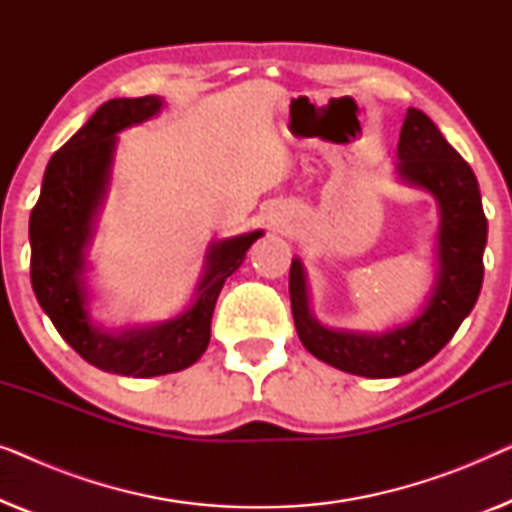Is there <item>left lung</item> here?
Wrapping results in <instances>:
<instances>
[{"instance_id": "1", "label": "left lung", "mask_w": 512, "mask_h": 512, "mask_svg": "<svg viewBox=\"0 0 512 512\" xmlns=\"http://www.w3.org/2000/svg\"><path fill=\"white\" fill-rule=\"evenodd\" d=\"M396 156L401 181L429 191L440 209L436 284L422 312L380 335L333 331L314 319L300 258H293L289 272L293 321L307 352L328 366L375 380L412 373L431 361L471 314L485 275L487 219L471 165L447 144L424 111L412 107L405 114Z\"/></svg>"}]
</instances>
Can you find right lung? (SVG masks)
<instances>
[{
    "label": "right lung",
    "mask_w": 512,
    "mask_h": 512,
    "mask_svg": "<svg viewBox=\"0 0 512 512\" xmlns=\"http://www.w3.org/2000/svg\"><path fill=\"white\" fill-rule=\"evenodd\" d=\"M163 109L156 95L104 102L88 123L53 153L30 214V277L41 310L74 352L95 368L125 377H156L193 366L209 345L216 298L263 230L212 242L193 303L163 324L107 333L88 310L86 249L109 188L118 132Z\"/></svg>",
    "instance_id": "1"
}]
</instances>
